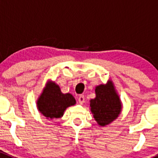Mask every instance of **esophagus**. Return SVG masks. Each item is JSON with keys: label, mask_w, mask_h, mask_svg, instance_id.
<instances>
[{"label": "esophagus", "mask_w": 158, "mask_h": 158, "mask_svg": "<svg viewBox=\"0 0 158 158\" xmlns=\"http://www.w3.org/2000/svg\"><path fill=\"white\" fill-rule=\"evenodd\" d=\"M78 101H79V104L82 105L84 102H85V96L82 95H80L79 96V98H78Z\"/></svg>", "instance_id": "esophagus-1"}]
</instances>
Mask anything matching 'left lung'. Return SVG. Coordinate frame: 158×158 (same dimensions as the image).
<instances>
[{"instance_id":"left-lung-1","label":"left lung","mask_w":158,"mask_h":158,"mask_svg":"<svg viewBox=\"0 0 158 158\" xmlns=\"http://www.w3.org/2000/svg\"><path fill=\"white\" fill-rule=\"evenodd\" d=\"M95 94L96 97L90 101L91 111L98 125L105 126L117 118L122 104L111 82L97 86Z\"/></svg>"}]
</instances>
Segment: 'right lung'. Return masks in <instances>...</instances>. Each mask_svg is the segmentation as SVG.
I'll return each mask as SVG.
<instances>
[{
  "label": "right lung",
  "mask_w": 158,
  "mask_h": 158,
  "mask_svg": "<svg viewBox=\"0 0 158 158\" xmlns=\"http://www.w3.org/2000/svg\"><path fill=\"white\" fill-rule=\"evenodd\" d=\"M75 104L74 97L69 93H62L59 85L54 82L47 84L37 101L40 112L49 119L62 117L66 108Z\"/></svg>",
  "instance_id": "obj_1"
}]
</instances>
